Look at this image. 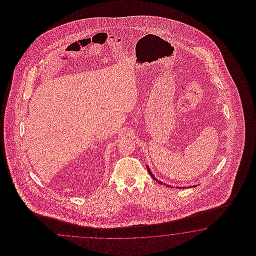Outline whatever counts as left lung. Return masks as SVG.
I'll return each mask as SVG.
<instances>
[{"label":"left lung","mask_w":256,"mask_h":256,"mask_svg":"<svg viewBox=\"0 0 256 256\" xmlns=\"http://www.w3.org/2000/svg\"><path fill=\"white\" fill-rule=\"evenodd\" d=\"M146 168H147V171H148V173H149V174H150V176H152V178H154V180H156V182H158V184H161V185L166 186H168V185H166V184H164V183H163V182H162V181H159V180H158V178H156V176H154V174H152V171H151V170H150V168H149V166H147V164H146ZM170 186V188H173V186ZM195 186H196V185L192 186H190V188H195ZM188 188V186H176V188Z\"/></svg>","instance_id":"left-lung-1"}]
</instances>
